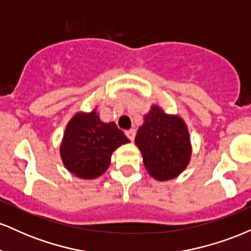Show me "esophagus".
<instances>
[{
	"instance_id": "1",
	"label": "esophagus",
	"mask_w": 251,
	"mask_h": 251,
	"mask_svg": "<svg viewBox=\"0 0 251 251\" xmlns=\"http://www.w3.org/2000/svg\"><path fill=\"white\" fill-rule=\"evenodd\" d=\"M125 134L127 135V138L129 140H133L135 137V129H128V131L125 132Z\"/></svg>"
}]
</instances>
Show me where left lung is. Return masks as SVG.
<instances>
[{"label": "left lung", "instance_id": "left-lung-1", "mask_svg": "<svg viewBox=\"0 0 251 251\" xmlns=\"http://www.w3.org/2000/svg\"><path fill=\"white\" fill-rule=\"evenodd\" d=\"M145 169L154 179H174L186 169L191 157V144L185 123L152 106L144 117L135 137Z\"/></svg>", "mask_w": 251, "mask_h": 251}]
</instances>
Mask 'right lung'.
I'll list each match as a JSON object with an SVG mask.
<instances>
[{"instance_id":"right-lung-1","label":"right lung","mask_w":251,"mask_h":251,"mask_svg":"<svg viewBox=\"0 0 251 251\" xmlns=\"http://www.w3.org/2000/svg\"><path fill=\"white\" fill-rule=\"evenodd\" d=\"M128 142L116 124L102 123L94 109L72 118L63 134L60 153L71 174L93 179L107 170L114 150Z\"/></svg>"}]
</instances>
